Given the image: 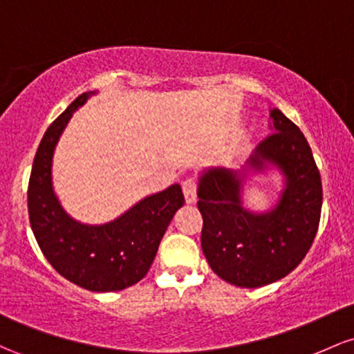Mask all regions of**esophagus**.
Segmentation results:
<instances>
[{
  "label": "esophagus",
  "mask_w": 354,
  "mask_h": 354,
  "mask_svg": "<svg viewBox=\"0 0 354 354\" xmlns=\"http://www.w3.org/2000/svg\"><path fill=\"white\" fill-rule=\"evenodd\" d=\"M196 189H198V183L195 178H188V180L183 181V193H185L186 203H195Z\"/></svg>",
  "instance_id": "34e87169"
}]
</instances>
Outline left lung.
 <instances>
[{"mask_svg": "<svg viewBox=\"0 0 354 354\" xmlns=\"http://www.w3.org/2000/svg\"><path fill=\"white\" fill-rule=\"evenodd\" d=\"M274 131L257 146L243 171L209 168L198 183L203 216L201 248L212 270L239 287H262L290 274L314 242L322 207L321 174L301 129L279 109ZM275 165L285 174L278 205L263 214L243 208L239 193L248 169Z\"/></svg>", "mask_w": 354, "mask_h": 354, "instance_id": "8db88e82", "label": "left lung"}]
</instances>
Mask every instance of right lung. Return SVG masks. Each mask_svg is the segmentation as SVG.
Instances as JSON below:
<instances>
[{"mask_svg": "<svg viewBox=\"0 0 354 354\" xmlns=\"http://www.w3.org/2000/svg\"><path fill=\"white\" fill-rule=\"evenodd\" d=\"M94 94L77 97L46 129L30 174L28 215L45 259L62 277L92 292H114L147 274L185 196L180 185H171L104 225L80 223L62 208L52 185L53 151L73 112Z\"/></svg>", "mask_w": 354, "mask_h": 354, "instance_id": "right-lung-1", "label": "right lung"}]
</instances>
